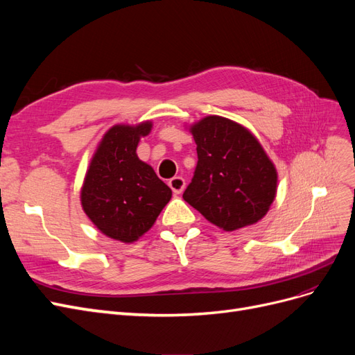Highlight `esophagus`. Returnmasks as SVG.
<instances>
[{
  "label": "esophagus",
  "mask_w": 355,
  "mask_h": 355,
  "mask_svg": "<svg viewBox=\"0 0 355 355\" xmlns=\"http://www.w3.org/2000/svg\"><path fill=\"white\" fill-rule=\"evenodd\" d=\"M168 187L171 188V191L175 192V194H182V191L185 189V180H184V178L175 176L168 180Z\"/></svg>",
  "instance_id": "34e87169"
}]
</instances>
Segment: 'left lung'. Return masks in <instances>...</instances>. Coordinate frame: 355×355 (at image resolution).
<instances>
[{
  "instance_id": "1",
  "label": "left lung",
  "mask_w": 355,
  "mask_h": 355,
  "mask_svg": "<svg viewBox=\"0 0 355 355\" xmlns=\"http://www.w3.org/2000/svg\"><path fill=\"white\" fill-rule=\"evenodd\" d=\"M198 163L184 200L210 223L235 231L259 222L277 196V168L237 121L207 115L191 124Z\"/></svg>"
}]
</instances>
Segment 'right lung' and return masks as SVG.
<instances>
[{
  "mask_svg": "<svg viewBox=\"0 0 355 355\" xmlns=\"http://www.w3.org/2000/svg\"><path fill=\"white\" fill-rule=\"evenodd\" d=\"M151 130L153 121L112 125L96 148L81 187V207L94 227L125 244L151 230L171 198V189L136 154L141 137Z\"/></svg>",
  "mask_w": 355,
  "mask_h": 355,
  "instance_id": "obj_1",
  "label": "right lung"
}]
</instances>
